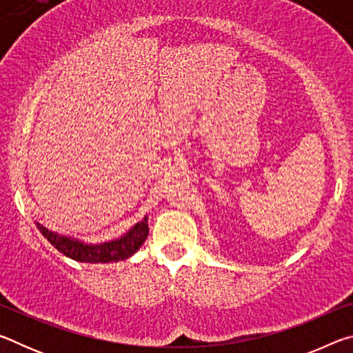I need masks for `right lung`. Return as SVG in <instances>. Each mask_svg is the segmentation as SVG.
<instances>
[{
	"instance_id": "1",
	"label": "right lung",
	"mask_w": 353,
	"mask_h": 353,
	"mask_svg": "<svg viewBox=\"0 0 353 353\" xmlns=\"http://www.w3.org/2000/svg\"><path fill=\"white\" fill-rule=\"evenodd\" d=\"M35 225H37L40 234L43 235L59 252H62L63 255H67L70 259L81 263H110L126 260L141 248V244L146 241L149 234L148 216L143 218L140 223H137L132 229L128 230L126 234L119 238L94 244L57 234V232L46 229L43 224L37 223V221H35Z\"/></svg>"
}]
</instances>
